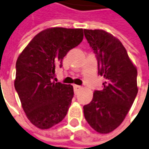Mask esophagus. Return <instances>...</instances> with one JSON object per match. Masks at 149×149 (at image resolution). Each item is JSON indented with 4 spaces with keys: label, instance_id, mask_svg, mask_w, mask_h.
Wrapping results in <instances>:
<instances>
[{
    "label": "esophagus",
    "instance_id": "34e87169",
    "mask_svg": "<svg viewBox=\"0 0 149 149\" xmlns=\"http://www.w3.org/2000/svg\"><path fill=\"white\" fill-rule=\"evenodd\" d=\"M73 88H74L75 93H77L78 90H80L82 88L81 86H78V85H73Z\"/></svg>",
    "mask_w": 149,
    "mask_h": 149
}]
</instances>
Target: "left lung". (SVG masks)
Listing matches in <instances>:
<instances>
[{"label":"left lung","mask_w":149,"mask_h":149,"mask_svg":"<svg viewBox=\"0 0 149 149\" xmlns=\"http://www.w3.org/2000/svg\"><path fill=\"white\" fill-rule=\"evenodd\" d=\"M84 35L98 59L102 90H95L92 101L83 106L84 117L101 134L113 132L122 123L138 91L137 70L121 42L102 29H84Z\"/></svg>","instance_id":"1"}]
</instances>
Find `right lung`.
Returning <instances> with one entry per match:
<instances>
[{
    "instance_id": "right-lung-1",
    "label": "right lung",
    "mask_w": 149,
    "mask_h": 149,
    "mask_svg": "<svg viewBox=\"0 0 149 149\" xmlns=\"http://www.w3.org/2000/svg\"><path fill=\"white\" fill-rule=\"evenodd\" d=\"M83 39V29L49 28L36 34L17 60L14 86L30 122L49 129L65 118L73 87L52 82L67 52Z\"/></svg>"
}]
</instances>
